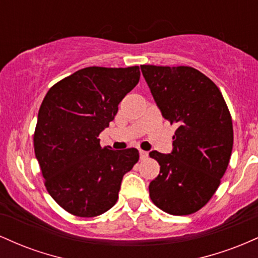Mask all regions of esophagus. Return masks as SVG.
<instances>
[{
	"label": "esophagus",
	"instance_id": "1",
	"mask_svg": "<svg viewBox=\"0 0 258 258\" xmlns=\"http://www.w3.org/2000/svg\"><path fill=\"white\" fill-rule=\"evenodd\" d=\"M139 156H141V160L147 159V158H148V153H147V152H144V150L139 149Z\"/></svg>",
	"mask_w": 258,
	"mask_h": 258
}]
</instances>
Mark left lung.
I'll list each match as a JSON object with an SVG mask.
<instances>
[{"instance_id": "8db88e82", "label": "left lung", "mask_w": 258, "mask_h": 258, "mask_svg": "<svg viewBox=\"0 0 258 258\" xmlns=\"http://www.w3.org/2000/svg\"><path fill=\"white\" fill-rule=\"evenodd\" d=\"M141 70L162 116L177 126L172 153H149L160 165L150 199L170 215H191L214 197L229 164V109L220 88L194 68L141 65Z\"/></svg>"}]
</instances>
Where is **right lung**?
<instances>
[{
	"label": "right lung",
	"instance_id": "1",
	"mask_svg": "<svg viewBox=\"0 0 258 258\" xmlns=\"http://www.w3.org/2000/svg\"><path fill=\"white\" fill-rule=\"evenodd\" d=\"M139 76L138 67H88L53 85L43 98L35 155L47 191L69 214L96 217L111 209L123 174L137 164L136 148H103L98 137Z\"/></svg>",
	"mask_w": 258,
	"mask_h": 258
}]
</instances>
